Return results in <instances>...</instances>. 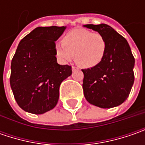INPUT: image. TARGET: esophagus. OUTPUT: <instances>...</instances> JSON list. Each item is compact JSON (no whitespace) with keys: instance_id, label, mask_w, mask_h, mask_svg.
<instances>
[{"instance_id":"esophagus-1","label":"esophagus","mask_w":145,"mask_h":145,"mask_svg":"<svg viewBox=\"0 0 145 145\" xmlns=\"http://www.w3.org/2000/svg\"><path fill=\"white\" fill-rule=\"evenodd\" d=\"M72 71H75V70L78 69V68H77V67H76V66H74V65H72Z\"/></svg>"}]
</instances>
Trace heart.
<instances>
[{
    "label": "heart",
    "instance_id": "1",
    "mask_svg": "<svg viewBox=\"0 0 145 145\" xmlns=\"http://www.w3.org/2000/svg\"><path fill=\"white\" fill-rule=\"evenodd\" d=\"M106 52V41L99 33L86 29H75L66 34L63 43H56L59 59L69 62L75 56L76 64L82 68H92L99 64Z\"/></svg>",
    "mask_w": 145,
    "mask_h": 145
}]
</instances>
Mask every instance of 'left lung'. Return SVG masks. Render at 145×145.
<instances>
[{
	"instance_id": "1",
	"label": "left lung",
	"mask_w": 145,
	"mask_h": 145,
	"mask_svg": "<svg viewBox=\"0 0 145 145\" xmlns=\"http://www.w3.org/2000/svg\"><path fill=\"white\" fill-rule=\"evenodd\" d=\"M97 31L106 41L103 60L84 73L83 91L90 104L101 108H112L123 103L131 92L135 76V58L127 41L106 24L85 25Z\"/></svg>"
}]
</instances>
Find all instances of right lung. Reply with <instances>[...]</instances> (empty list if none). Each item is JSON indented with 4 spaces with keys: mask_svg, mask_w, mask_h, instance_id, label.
<instances>
[{
    "mask_svg": "<svg viewBox=\"0 0 145 145\" xmlns=\"http://www.w3.org/2000/svg\"><path fill=\"white\" fill-rule=\"evenodd\" d=\"M65 26L37 27L21 41L11 61L10 86L18 105L41 114L58 103L59 86L72 67L57 64L56 42Z\"/></svg>",
    "mask_w": 145,
    "mask_h": 145,
    "instance_id": "obj_1",
    "label": "right lung"
}]
</instances>
